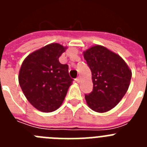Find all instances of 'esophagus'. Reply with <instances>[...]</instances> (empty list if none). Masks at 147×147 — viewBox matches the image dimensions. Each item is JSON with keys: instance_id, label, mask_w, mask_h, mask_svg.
Returning <instances> with one entry per match:
<instances>
[{"instance_id": "34e87169", "label": "esophagus", "mask_w": 147, "mask_h": 147, "mask_svg": "<svg viewBox=\"0 0 147 147\" xmlns=\"http://www.w3.org/2000/svg\"><path fill=\"white\" fill-rule=\"evenodd\" d=\"M75 81H76L77 83H80L81 80H80V77H78V78H76V80H75Z\"/></svg>"}]
</instances>
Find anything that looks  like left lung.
Listing matches in <instances>:
<instances>
[{"mask_svg": "<svg viewBox=\"0 0 147 147\" xmlns=\"http://www.w3.org/2000/svg\"><path fill=\"white\" fill-rule=\"evenodd\" d=\"M84 58L91 71L93 84L91 93L85 95L87 104L96 112H107L127 93L132 72L120 56L101 45L88 49Z\"/></svg>", "mask_w": 147, "mask_h": 147, "instance_id": "obj_1", "label": "left lung"}]
</instances>
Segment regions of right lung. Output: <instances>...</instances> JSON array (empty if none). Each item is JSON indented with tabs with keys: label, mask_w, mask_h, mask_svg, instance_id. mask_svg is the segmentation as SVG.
<instances>
[{
	"label": "right lung",
	"mask_w": 147,
	"mask_h": 147,
	"mask_svg": "<svg viewBox=\"0 0 147 147\" xmlns=\"http://www.w3.org/2000/svg\"><path fill=\"white\" fill-rule=\"evenodd\" d=\"M65 51L59 44H49L29 54L20 67V88L28 102L42 112H52L62 105L74 80L68 65L59 62Z\"/></svg>",
	"instance_id": "right-lung-1"
}]
</instances>
